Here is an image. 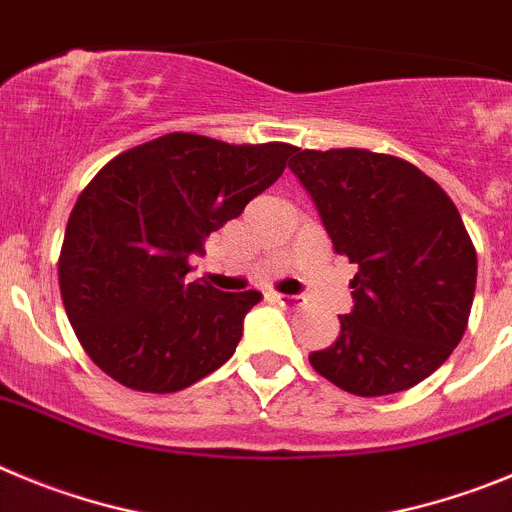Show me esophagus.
<instances>
[{"label": "esophagus", "mask_w": 512, "mask_h": 512, "mask_svg": "<svg viewBox=\"0 0 512 512\" xmlns=\"http://www.w3.org/2000/svg\"><path fill=\"white\" fill-rule=\"evenodd\" d=\"M270 298H273L275 303H280V306H285V308H301L303 306V298L301 296H285V293H270Z\"/></svg>", "instance_id": "esophagus-1"}]
</instances>
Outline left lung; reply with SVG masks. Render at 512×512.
Instances as JSON below:
<instances>
[{"label":"left lung","mask_w":512,"mask_h":512,"mask_svg":"<svg viewBox=\"0 0 512 512\" xmlns=\"http://www.w3.org/2000/svg\"><path fill=\"white\" fill-rule=\"evenodd\" d=\"M298 176L336 255L357 265L354 308L308 362L362 398L408 390L462 342L477 285V252L444 188L408 160L342 150H293Z\"/></svg>","instance_id":"obj_1"}]
</instances>
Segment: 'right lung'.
I'll return each instance as SVG.
<instances>
[{
    "label": "right lung",
    "mask_w": 512,
    "mask_h": 512,
    "mask_svg": "<svg viewBox=\"0 0 512 512\" xmlns=\"http://www.w3.org/2000/svg\"><path fill=\"white\" fill-rule=\"evenodd\" d=\"M293 150L170 132L96 173L68 219L58 283L101 372L140 393H176L232 357L262 296L188 283V257L283 176Z\"/></svg>",
    "instance_id": "obj_1"
}]
</instances>
